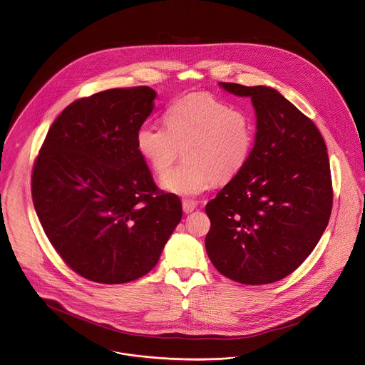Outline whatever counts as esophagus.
Here are the masks:
<instances>
[{
  "label": "esophagus",
  "instance_id": "34e87169",
  "mask_svg": "<svg viewBox=\"0 0 365 365\" xmlns=\"http://www.w3.org/2000/svg\"><path fill=\"white\" fill-rule=\"evenodd\" d=\"M182 207H183V211H185L186 214H189V212H192L193 210H196L197 202H195V200H190V199H183V200H182Z\"/></svg>",
  "mask_w": 365,
  "mask_h": 365
}]
</instances>
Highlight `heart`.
Returning <instances> with one entry per match:
<instances>
[{"instance_id": "obj_1", "label": "heart", "mask_w": 365, "mask_h": 365, "mask_svg": "<svg viewBox=\"0 0 365 365\" xmlns=\"http://www.w3.org/2000/svg\"><path fill=\"white\" fill-rule=\"evenodd\" d=\"M137 150L163 176L184 148L187 161L163 176V189L179 196H197L215 182L232 180L249 161L255 124L241 109L210 95H189L172 103L165 125L143 123Z\"/></svg>"}]
</instances>
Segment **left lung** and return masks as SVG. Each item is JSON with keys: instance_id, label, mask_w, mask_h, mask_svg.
<instances>
[{"instance_id": "8db88e82", "label": "left lung", "mask_w": 365, "mask_h": 365, "mask_svg": "<svg viewBox=\"0 0 365 365\" xmlns=\"http://www.w3.org/2000/svg\"><path fill=\"white\" fill-rule=\"evenodd\" d=\"M220 86L250 98L257 131L245 168L205 205L211 221L205 250L234 282L274 283L301 266L327 227L333 190L326 144L279 91Z\"/></svg>"}]
</instances>
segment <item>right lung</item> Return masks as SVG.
Here are the masks:
<instances>
[{"instance_id": "obj_1", "label": "right lung", "mask_w": 365, "mask_h": 365, "mask_svg": "<svg viewBox=\"0 0 365 365\" xmlns=\"http://www.w3.org/2000/svg\"><path fill=\"white\" fill-rule=\"evenodd\" d=\"M155 96L135 86L73 102L51 124L34 165L32 199L44 234L91 282L143 277L180 222V199L157 187L137 150V130Z\"/></svg>"}]
</instances>
